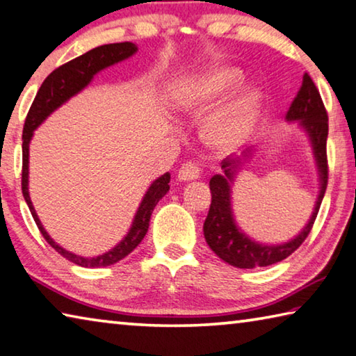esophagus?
<instances>
[{"instance_id": "esophagus-1", "label": "esophagus", "mask_w": 356, "mask_h": 356, "mask_svg": "<svg viewBox=\"0 0 356 356\" xmlns=\"http://www.w3.org/2000/svg\"><path fill=\"white\" fill-rule=\"evenodd\" d=\"M200 175V168L197 167L194 162H184L181 168L178 170V179L179 181H192V179H197Z\"/></svg>"}]
</instances>
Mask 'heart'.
<instances>
[{"label": "heart", "instance_id": "b5f03b06", "mask_svg": "<svg viewBox=\"0 0 356 356\" xmlns=\"http://www.w3.org/2000/svg\"><path fill=\"white\" fill-rule=\"evenodd\" d=\"M240 79V72L233 67H211L195 75L179 90L178 102L186 108H205L230 91ZM259 106L260 99L254 90H244L220 104L203 127L207 143L220 153L240 147L252 131Z\"/></svg>", "mask_w": 356, "mask_h": 356}]
</instances>
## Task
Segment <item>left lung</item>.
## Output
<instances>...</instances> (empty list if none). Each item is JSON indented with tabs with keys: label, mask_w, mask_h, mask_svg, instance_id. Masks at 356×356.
Wrapping results in <instances>:
<instances>
[{
	"label": "left lung",
	"mask_w": 356,
	"mask_h": 356,
	"mask_svg": "<svg viewBox=\"0 0 356 356\" xmlns=\"http://www.w3.org/2000/svg\"><path fill=\"white\" fill-rule=\"evenodd\" d=\"M289 121H300V126L307 132L311 138L314 156L317 161L318 177H320V192L314 208L309 222L301 230L298 236L292 241L284 244H260L250 240L235 224L232 214V189L230 186L235 178V173L240 168L241 159H230L225 157L222 161L224 175H214L209 179L211 189V205H209L208 216L203 224V235L208 246L218 257L236 268H255L268 266L277 264L289 255H292L298 249L302 241L316 222L320 203L323 200L326 184H328V159H326V138H328V113L323 106L322 97L314 83L311 75H302V83L300 91L296 92L292 106H290L287 116ZM248 151L244 157L249 156Z\"/></svg>",
	"instance_id": "obj_1"
}]
</instances>
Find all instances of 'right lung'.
Here are the masks:
<instances>
[{"mask_svg": "<svg viewBox=\"0 0 356 356\" xmlns=\"http://www.w3.org/2000/svg\"><path fill=\"white\" fill-rule=\"evenodd\" d=\"M137 51V45L132 42H118V44H106L101 47H96L90 51H86L85 55L74 58L72 61H69L63 66L56 67L49 77L44 80V83L40 85L36 97L30 107V112L26 115L25 126H23V136H22V156H23V164H22V192L25 197V202L30 211L33 214L34 222H36L39 232L42 233L45 241L54 248L58 254H61L64 259H67L72 264L83 266V268H99V266H108L113 265L121 259H124L126 255H129L134 249H136L140 241L143 240L147 235L148 227H149V218L153 213L154 207L157 205L162 197H164L168 189H170V173H164L159 177L156 181L151 183L149 189L145 194L142 203L136 213V218L132 220L131 230L127 232V235L121 240L113 249H110L108 252L97 255V257H81V255H75L69 250L63 249L60 244H56L51 240L49 233L45 232L44 225L40 224V220L34 209L30 192H28V164H30V142L33 137V132L38 129V126L49 116L51 112L63 106L67 99L77 95L86 85L90 83L92 77L102 69H106L112 64H116L120 61L126 60V58L132 56Z\"/></svg>", "mask_w": 356, "mask_h": 356, "instance_id": "add662e5", "label": "right lung"}]
</instances>
